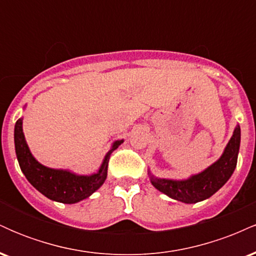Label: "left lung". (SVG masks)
Returning <instances> with one entry per match:
<instances>
[{
  "mask_svg": "<svg viewBox=\"0 0 256 256\" xmlns=\"http://www.w3.org/2000/svg\"><path fill=\"white\" fill-rule=\"evenodd\" d=\"M240 144V128L236 126L224 152L204 171L183 180L156 178L150 174L152 184L165 195L184 204H196L216 194L230 179L237 165Z\"/></svg>",
  "mask_w": 256,
  "mask_h": 256,
  "instance_id": "obj_1",
  "label": "left lung"
}]
</instances>
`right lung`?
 I'll use <instances>...</instances> for the list:
<instances>
[{
    "mask_svg": "<svg viewBox=\"0 0 256 256\" xmlns=\"http://www.w3.org/2000/svg\"><path fill=\"white\" fill-rule=\"evenodd\" d=\"M124 142L116 140L110 150L106 154L98 171L89 176L76 174L67 170H55L40 164L28 149L22 132V118L16 122L14 128V144L19 166L31 185L43 194L46 198L61 204H77L88 198L91 194L104 183L107 178L108 162L110 154Z\"/></svg>",
    "mask_w": 256,
    "mask_h": 256,
    "instance_id": "1",
    "label": "right lung"
}]
</instances>
